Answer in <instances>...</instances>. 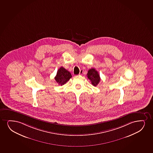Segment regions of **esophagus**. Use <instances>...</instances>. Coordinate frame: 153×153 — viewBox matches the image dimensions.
Listing matches in <instances>:
<instances>
[{"label":"esophagus","mask_w":153,"mask_h":153,"mask_svg":"<svg viewBox=\"0 0 153 153\" xmlns=\"http://www.w3.org/2000/svg\"><path fill=\"white\" fill-rule=\"evenodd\" d=\"M83 70L81 69L80 70V71H79V75H82V74L83 73Z\"/></svg>","instance_id":"1"}]
</instances>
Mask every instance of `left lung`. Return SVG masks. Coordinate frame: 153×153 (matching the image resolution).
<instances>
[{
  "mask_svg": "<svg viewBox=\"0 0 153 153\" xmlns=\"http://www.w3.org/2000/svg\"><path fill=\"white\" fill-rule=\"evenodd\" d=\"M87 76L94 86H97L100 81V77L98 72L94 68H91L88 71Z\"/></svg>",
  "mask_w": 153,
  "mask_h": 153,
  "instance_id": "obj_1",
  "label": "left lung"
}]
</instances>
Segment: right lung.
<instances>
[{
    "label": "right lung",
    "instance_id": "1",
    "mask_svg": "<svg viewBox=\"0 0 153 153\" xmlns=\"http://www.w3.org/2000/svg\"><path fill=\"white\" fill-rule=\"evenodd\" d=\"M71 77L70 72L64 67H61L57 72L55 79L58 85H62L66 83Z\"/></svg>",
    "mask_w": 153,
    "mask_h": 153
}]
</instances>
